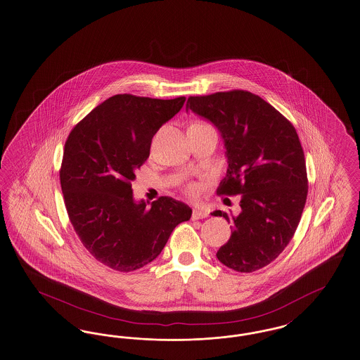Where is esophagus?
<instances>
[{"label":"esophagus","instance_id":"esophagus-1","mask_svg":"<svg viewBox=\"0 0 360 360\" xmlns=\"http://www.w3.org/2000/svg\"><path fill=\"white\" fill-rule=\"evenodd\" d=\"M209 216V209L203 205H197L193 209V219H200V218H206Z\"/></svg>","mask_w":360,"mask_h":360}]
</instances>
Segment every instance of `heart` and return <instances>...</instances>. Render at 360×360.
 <instances>
[{
	"label": "heart",
	"mask_w": 360,
	"mask_h": 360,
	"mask_svg": "<svg viewBox=\"0 0 360 360\" xmlns=\"http://www.w3.org/2000/svg\"><path fill=\"white\" fill-rule=\"evenodd\" d=\"M187 193H188L190 195H194V194L197 193V186H194V185H190V186L187 187Z\"/></svg>",
	"instance_id": "1"
}]
</instances>
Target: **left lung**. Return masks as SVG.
I'll list each match as a JSON object with an SVG mask.
<instances>
[{"label":"left lung","instance_id":"8db88e82","mask_svg":"<svg viewBox=\"0 0 360 360\" xmlns=\"http://www.w3.org/2000/svg\"><path fill=\"white\" fill-rule=\"evenodd\" d=\"M188 111L218 129L226 150L228 170L218 193L241 194L240 214L212 213L231 222V238L217 259L237 272H255L285 249L302 218L308 181L297 132L248 91L190 96Z\"/></svg>","mask_w":360,"mask_h":360}]
</instances>
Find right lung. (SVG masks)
<instances>
[{
    "label": "right lung",
    "instance_id": "obj_1",
    "mask_svg": "<svg viewBox=\"0 0 360 360\" xmlns=\"http://www.w3.org/2000/svg\"><path fill=\"white\" fill-rule=\"evenodd\" d=\"M186 98L163 101L115 95L71 131L60 184L73 229L108 268L132 272L158 257L175 226L193 210L170 197L135 201L131 182L150 157L154 135Z\"/></svg>",
    "mask_w": 360,
    "mask_h": 360
}]
</instances>
